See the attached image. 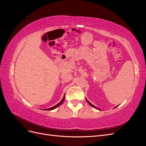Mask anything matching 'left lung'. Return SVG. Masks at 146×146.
Here are the masks:
<instances>
[{"instance_id": "8db88e82", "label": "left lung", "mask_w": 146, "mask_h": 146, "mask_svg": "<svg viewBox=\"0 0 146 146\" xmlns=\"http://www.w3.org/2000/svg\"><path fill=\"white\" fill-rule=\"evenodd\" d=\"M86 101H87V102H88V104H90V105L91 106V107H94V108H96V107H95V106H94V105H92V104H91V103L90 102H89V101H88V100L87 99H86Z\"/></svg>"}]
</instances>
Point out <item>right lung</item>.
Returning a JSON list of instances; mask_svg holds the SVG:
<instances>
[{"instance_id": "add662e5", "label": "right lung", "mask_w": 146, "mask_h": 146, "mask_svg": "<svg viewBox=\"0 0 146 146\" xmlns=\"http://www.w3.org/2000/svg\"><path fill=\"white\" fill-rule=\"evenodd\" d=\"M64 98H65V96H64V97H63V99L61 100V101L60 102V103H58V104L57 105H55L54 107H51V108H47V109H46L45 110H54V109H55V108H56V107H59L60 105H61V104H62V103L63 102H64Z\"/></svg>"}]
</instances>
